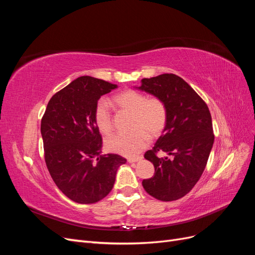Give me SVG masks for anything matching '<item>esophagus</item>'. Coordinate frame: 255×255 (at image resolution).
<instances>
[{
    "label": "esophagus",
    "instance_id": "1",
    "mask_svg": "<svg viewBox=\"0 0 255 255\" xmlns=\"http://www.w3.org/2000/svg\"><path fill=\"white\" fill-rule=\"evenodd\" d=\"M142 159V156H138V157H129V158H128V163H137V161H139V160H141Z\"/></svg>",
    "mask_w": 255,
    "mask_h": 255
}]
</instances>
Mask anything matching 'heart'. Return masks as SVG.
<instances>
[{
	"instance_id": "1",
	"label": "heart",
	"mask_w": 255,
	"mask_h": 255,
	"mask_svg": "<svg viewBox=\"0 0 255 255\" xmlns=\"http://www.w3.org/2000/svg\"><path fill=\"white\" fill-rule=\"evenodd\" d=\"M114 102L119 109L130 114V132L117 134L106 140V148L111 152L125 156H135L149 144L150 136L157 137L163 132L167 123V110L158 98H150L141 92L128 89L114 97ZM95 120L98 128L105 135L113 132L114 123L111 107L106 100L97 103Z\"/></svg>"
}]
</instances>
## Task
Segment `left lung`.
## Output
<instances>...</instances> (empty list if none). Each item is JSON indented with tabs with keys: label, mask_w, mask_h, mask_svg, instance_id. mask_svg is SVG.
<instances>
[{
	"label": "left lung",
	"mask_w": 255,
	"mask_h": 255,
	"mask_svg": "<svg viewBox=\"0 0 255 255\" xmlns=\"http://www.w3.org/2000/svg\"><path fill=\"white\" fill-rule=\"evenodd\" d=\"M136 88L160 99L167 110L163 135L144 153L155 173L143 180L142 186L160 201H174L188 194L205 169L215 138L210 110L186 82L172 73L142 79ZM158 151L168 156L158 158Z\"/></svg>",
	"instance_id": "8db88e82"
}]
</instances>
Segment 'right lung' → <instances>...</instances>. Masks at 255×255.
Listing matches in <instances>:
<instances>
[{
	"mask_svg": "<svg viewBox=\"0 0 255 255\" xmlns=\"http://www.w3.org/2000/svg\"><path fill=\"white\" fill-rule=\"evenodd\" d=\"M118 86L81 76L56 92L41 119L44 159L54 183L81 204L96 203L110 194L118 168L127 159L103 154L95 120L99 99Z\"/></svg>",
	"mask_w": 255,
	"mask_h": 255,
	"instance_id": "obj_1",
	"label": "right lung"
}]
</instances>
